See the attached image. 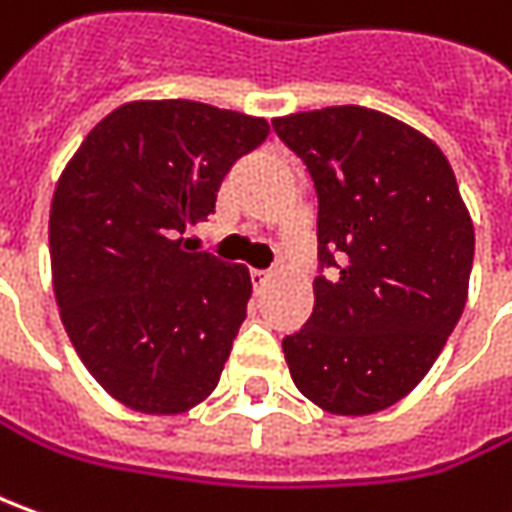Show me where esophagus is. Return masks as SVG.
<instances>
[{"instance_id":"1","label":"esophagus","mask_w":512,"mask_h":512,"mask_svg":"<svg viewBox=\"0 0 512 512\" xmlns=\"http://www.w3.org/2000/svg\"><path fill=\"white\" fill-rule=\"evenodd\" d=\"M249 277H252V286H255V291H263L266 286H269V280H272V272H266V269H252Z\"/></svg>"}]
</instances>
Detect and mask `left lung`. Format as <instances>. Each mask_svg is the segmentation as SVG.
<instances>
[{
  "label": "left lung",
  "mask_w": 512,
  "mask_h": 512,
  "mask_svg": "<svg viewBox=\"0 0 512 512\" xmlns=\"http://www.w3.org/2000/svg\"><path fill=\"white\" fill-rule=\"evenodd\" d=\"M317 189L320 266L309 323L283 340L303 397L368 416L411 394L467 300L473 221L448 158L391 115L345 104L274 118Z\"/></svg>",
  "instance_id": "obj_1"
}]
</instances>
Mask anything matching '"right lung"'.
I'll use <instances>...</instances> for the list:
<instances>
[{
    "instance_id": "right-lung-1",
    "label": "right lung",
    "mask_w": 512,
    "mask_h": 512,
    "mask_svg": "<svg viewBox=\"0 0 512 512\" xmlns=\"http://www.w3.org/2000/svg\"><path fill=\"white\" fill-rule=\"evenodd\" d=\"M266 135V118L201 101H130L64 167L50 206L59 314L87 371L133 411L184 414L221 379L252 277L181 235Z\"/></svg>"
}]
</instances>
